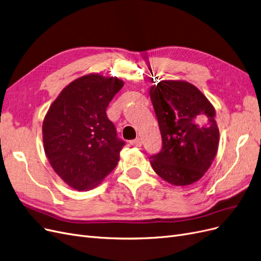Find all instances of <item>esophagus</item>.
I'll list each match as a JSON object with an SVG mask.
<instances>
[{
    "mask_svg": "<svg viewBox=\"0 0 261 261\" xmlns=\"http://www.w3.org/2000/svg\"><path fill=\"white\" fill-rule=\"evenodd\" d=\"M130 144H131L132 146H134V147H140V146H142V140H141L140 138H138V139H136V140H132V141L130 142Z\"/></svg>",
    "mask_w": 261,
    "mask_h": 261,
    "instance_id": "34e87169",
    "label": "esophagus"
}]
</instances>
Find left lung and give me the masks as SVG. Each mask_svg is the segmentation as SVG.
Wrapping results in <instances>:
<instances>
[{
    "label": "left lung",
    "instance_id": "1",
    "mask_svg": "<svg viewBox=\"0 0 261 261\" xmlns=\"http://www.w3.org/2000/svg\"><path fill=\"white\" fill-rule=\"evenodd\" d=\"M149 96L163 140L150 165L172 186H190L205 174L217 155L216 109L195 86L183 80L159 81L149 88Z\"/></svg>",
    "mask_w": 261,
    "mask_h": 261
}]
</instances>
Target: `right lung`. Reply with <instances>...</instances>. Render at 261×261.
I'll return each instance as SVG.
<instances>
[{
	"label": "right lung",
	"instance_id": "obj_1",
	"mask_svg": "<svg viewBox=\"0 0 261 261\" xmlns=\"http://www.w3.org/2000/svg\"><path fill=\"white\" fill-rule=\"evenodd\" d=\"M122 87L121 79L89 73L66 86L48 108L42 124L44 152L73 190L94 189L119 162L124 142L106 109Z\"/></svg>",
	"mask_w": 261,
	"mask_h": 261
}]
</instances>
